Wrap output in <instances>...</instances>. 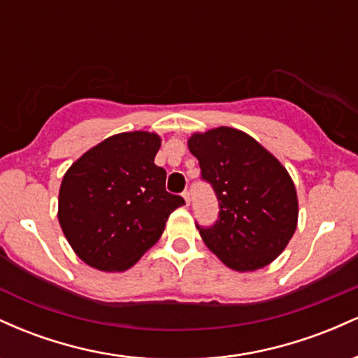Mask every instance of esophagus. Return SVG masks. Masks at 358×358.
Returning <instances> with one entry per match:
<instances>
[{
    "label": "esophagus",
    "mask_w": 358,
    "mask_h": 358,
    "mask_svg": "<svg viewBox=\"0 0 358 358\" xmlns=\"http://www.w3.org/2000/svg\"><path fill=\"white\" fill-rule=\"evenodd\" d=\"M182 196H183V199H185V203H187V205H190V192H188V190H185V192L182 193Z\"/></svg>",
    "instance_id": "obj_1"
}]
</instances>
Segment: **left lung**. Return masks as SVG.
Returning a JSON list of instances; mask_svg holds the SVG:
<instances>
[{
  "label": "left lung",
  "instance_id": "1",
  "mask_svg": "<svg viewBox=\"0 0 358 358\" xmlns=\"http://www.w3.org/2000/svg\"><path fill=\"white\" fill-rule=\"evenodd\" d=\"M188 150L219 200V220L199 227L208 249L239 273L271 264L298 225V195L286 168L244 131L193 133Z\"/></svg>",
  "mask_w": 358,
  "mask_h": 358
}]
</instances>
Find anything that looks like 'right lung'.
<instances>
[{"label":"right lung","mask_w":358,"mask_h":358,"mask_svg":"<svg viewBox=\"0 0 358 358\" xmlns=\"http://www.w3.org/2000/svg\"><path fill=\"white\" fill-rule=\"evenodd\" d=\"M162 138L114 134L72 163L59 192V222L73 252L90 268L121 273L153 248L175 208L166 171L155 165Z\"/></svg>","instance_id":"obj_1"}]
</instances>
